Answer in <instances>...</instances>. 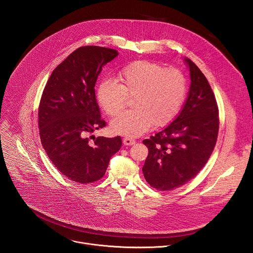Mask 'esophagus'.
Here are the masks:
<instances>
[{
	"instance_id": "obj_1",
	"label": "esophagus",
	"mask_w": 253,
	"mask_h": 253,
	"mask_svg": "<svg viewBox=\"0 0 253 253\" xmlns=\"http://www.w3.org/2000/svg\"><path fill=\"white\" fill-rule=\"evenodd\" d=\"M123 143H124V145H126V146H131V145H134V144L136 143V141L134 139L124 138L123 139Z\"/></svg>"
}]
</instances>
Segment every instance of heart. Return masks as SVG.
<instances>
[{"instance_id": "b5f03b06", "label": "heart", "mask_w": 253, "mask_h": 253, "mask_svg": "<svg viewBox=\"0 0 253 253\" xmlns=\"http://www.w3.org/2000/svg\"><path fill=\"white\" fill-rule=\"evenodd\" d=\"M186 94V79L176 68L140 60L124 66L115 81L102 79L96 87V99L102 110L116 115L125 105L126 97L134 96V109L117 115L110 124L115 134L136 137L170 123L178 114Z\"/></svg>"}]
</instances>
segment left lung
Segmentation results:
<instances>
[{"instance_id": "8db88e82", "label": "left lung", "mask_w": 253, "mask_h": 253, "mask_svg": "<svg viewBox=\"0 0 253 253\" xmlns=\"http://www.w3.org/2000/svg\"><path fill=\"white\" fill-rule=\"evenodd\" d=\"M190 88L179 115L163 130L143 140L149 153L142 171L146 181L161 191L186 184L207 163L217 140L218 107L200 69L184 59Z\"/></svg>"}]
</instances>
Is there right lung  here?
I'll use <instances>...</instances> for the list:
<instances>
[{
	"label": "right lung",
	"mask_w": 253,
	"mask_h": 253,
	"mask_svg": "<svg viewBox=\"0 0 253 253\" xmlns=\"http://www.w3.org/2000/svg\"><path fill=\"white\" fill-rule=\"evenodd\" d=\"M117 56L114 49L81 47L56 67L43 91L38 112L42 145L55 167L78 183L101 179L122 146L120 136L89 139L106 125L95 95L97 78Z\"/></svg>",
	"instance_id": "1"
}]
</instances>
